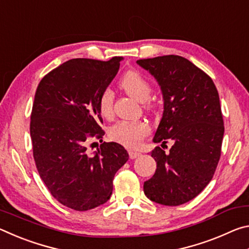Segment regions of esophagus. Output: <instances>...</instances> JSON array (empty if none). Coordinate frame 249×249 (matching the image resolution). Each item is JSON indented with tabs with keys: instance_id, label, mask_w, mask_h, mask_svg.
<instances>
[{
	"instance_id": "esophagus-1",
	"label": "esophagus",
	"mask_w": 249,
	"mask_h": 249,
	"mask_svg": "<svg viewBox=\"0 0 249 249\" xmlns=\"http://www.w3.org/2000/svg\"><path fill=\"white\" fill-rule=\"evenodd\" d=\"M128 155H129V158H130V159H135V158L140 157V156H141L142 154L138 153V151H135V150H129V151H128Z\"/></svg>"
}]
</instances>
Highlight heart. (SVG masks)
<instances>
[{"label": "heart", "mask_w": 249, "mask_h": 249, "mask_svg": "<svg viewBox=\"0 0 249 249\" xmlns=\"http://www.w3.org/2000/svg\"><path fill=\"white\" fill-rule=\"evenodd\" d=\"M120 87L130 98L138 102H144L145 107H153V102L148 100L151 92L150 83L140 72L135 70L127 71L121 79ZM113 99H114L113 92L108 89L103 91L100 95L99 109L101 115L105 119H109L113 115ZM149 132L150 128L145 121H121L108 129V136L112 141L126 147H136Z\"/></svg>", "instance_id": "obj_1"}]
</instances>
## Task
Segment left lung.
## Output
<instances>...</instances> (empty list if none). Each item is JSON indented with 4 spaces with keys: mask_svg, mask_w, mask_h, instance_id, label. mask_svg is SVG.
I'll return each instance as SVG.
<instances>
[{
    "mask_svg": "<svg viewBox=\"0 0 249 249\" xmlns=\"http://www.w3.org/2000/svg\"><path fill=\"white\" fill-rule=\"evenodd\" d=\"M136 62L157 80L163 98L162 117L153 141L162 148L173 142L169 153L159 146L151 151L157 169L144 182V192L162 205L187 203L212 180L221 157L224 122L218 92L204 71L181 56Z\"/></svg>",
    "mask_w": 249,
    "mask_h": 249,
    "instance_id": "left-lung-1",
    "label": "left lung"
}]
</instances>
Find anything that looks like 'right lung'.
<instances>
[{"label": "right lung", "instance_id": "obj_1", "mask_svg": "<svg viewBox=\"0 0 249 249\" xmlns=\"http://www.w3.org/2000/svg\"><path fill=\"white\" fill-rule=\"evenodd\" d=\"M122 59H71L37 87L31 115L34 160L49 192L67 208L88 211L104 204L116 171L128 160L123 146L103 142L100 126V95L115 78ZM91 138L103 142L92 154L87 149Z\"/></svg>", "mask_w": 249, "mask_h": 249}]
</instances>
